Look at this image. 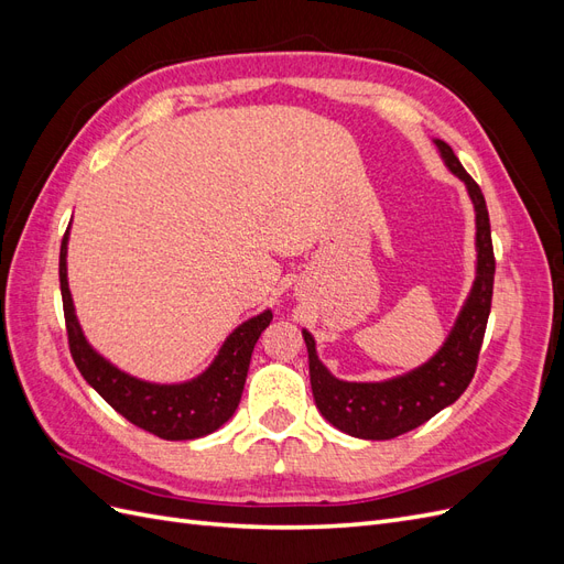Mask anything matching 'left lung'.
Instances as JSON below:
<instances>
[{"label":"left lung","mask_w":564,"mask_h":564,"mask_svg":"<svg viewBox=\"0 0 564 564\" xmlns=\"http://www.w3.org/2000/svg\"><path fill=\"white\" fill-rule=\"evenodd\" d=\"M442 162L466 185L475 212V280L460 305L445 344L421 367L386 381H344L322 365L315 338L303 329L308 346L311 386L319 414L334 429L360 440H390L419 429L442 409L454 404L475 373L477 355L482 348L487 317L491 311L494 289V249L489 214L477 185L456 160L454 150L440 139H433Z\"/></svg>","instance_id":"1"}]
</instances>
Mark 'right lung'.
Returning a JSON list of instances; mask_svg holds the SVG:
<instances>
[{"mask_svg": "<svg viewBox=\"0 0 564 564\" xmlns=\"http://www.w3.org/2000/svg\"><path fill=\"white\" fill-rule=\"evenodd\" d=\"M67 240L70 228L65 230L61 245L58 275L67 340L82 377L115 412L162 440H195L218 431L240 404L253 346L270 324L272 311L268 308L242 322L224 340L214 362L195 379L181 383L135 379L100 355L82 332L67 284Z\"/></svg>", "mask_w": 564, "mask_h": 564, "instance_id": "1", "label": "right lung"}]
</instances>
